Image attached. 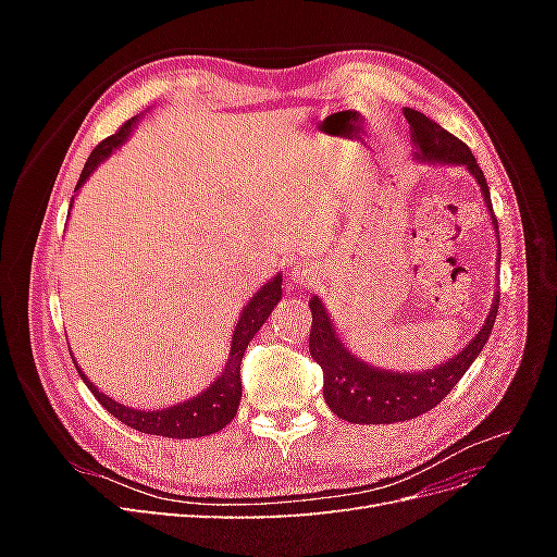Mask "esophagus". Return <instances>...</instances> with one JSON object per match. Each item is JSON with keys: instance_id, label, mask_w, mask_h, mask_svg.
Here are the masks:
<instances>
[{"instance_id": "esophagus-1", "label": "esophagus", "mask_w": 557, "mask_h": 557, "mask_svg": "<svg viewBox=\"0 0 557 557\" xmlns=\"http://www.w3.org/2000/svg\"><path fill=\"white\" fill-rule=\"evenodd\" d=\"M290 276L297 288H307V285H311V281L315 278V269L311 264H295Z\"/></svg>"}]
</instances>
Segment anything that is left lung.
Here are the masks:
<instances>
[{"label": "left lung", "instance_id": "1", "mask_svg": "<svg viewBox=\"0 0 557 557\" xmlns=\"http://www.w3.org/2000/svg\"><path fill=\"white\" fill-rule=\"evenodd\" d=\"M404 117H407L411 125V137L418 150L416 158L430 160V162L465 164L467 170L476 176L485 205L493 213L487 181L481 172V166L476 164V158L471 156L469 146L416 109H404ZM493 223L497 230L495 213H493ZM309 307H311L309 350H311V358L320 364V369H323V376H325L323 395H325V401L330 404V409L339 418L348 420V423L381 425V423H399V420L418 418L425 411L434 409L440 401H444V397L465 376L471 362L479 358L487 336H491L497 309H499V293H495L493 309H491V315L485 318V325L481 327V332L474 336V339L469 342V346L460 352V356L423 374L381 372V369H372L369 364L360 362L356 356H350V350L344 348L339 336L334 334L332 320L325 307L320 305V299L311 297Z\"/></svg>", "mask_w": 557, "mask_h": 557}]
</instances>
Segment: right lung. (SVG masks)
<instances>
[{
  "instance_id": "add662e5",
  "label": "right lung",
  "mask_w": 557,
  "mask_h": 557,
  "mask_svg": "<svg viewBox=\"0 0 557 557\" xmlns=\"http://www.w3.org/2000/svg\"><path fill=\"white\" fill-rule=\"evenodd\" d=\"M134 123H137V117H132V121L121 125V129H117L115 134H111V137H107L102 144L95 146L86 166H83L81 178L76 183V190L81 188L83 181H86L95 172V166L104 158H109L115 146H121L125 141ZM278 299H281V276L269 281L264 288H260V293L246 305L239 323H237V330H234V336H232V348H230V360L225 364V372L218 376V381L211 387H207L205 393L188 399V401H181V404H176V407H170V409L139 411V409L125 407V404H117L111 397H107L104 393H99L97 387L86 379V374L81 372V367L76 362L74 364L78 369L83 383L90 387L95 399L127 428L146 432V434L170 436V440H195V436H207V434L223 430L230 420L237 416L239 399H242L244 350L250 344L252 336H256V332L264 325V320L269 318V313H272V309L278 305Z\"/></svg>"
}]
</instances>
